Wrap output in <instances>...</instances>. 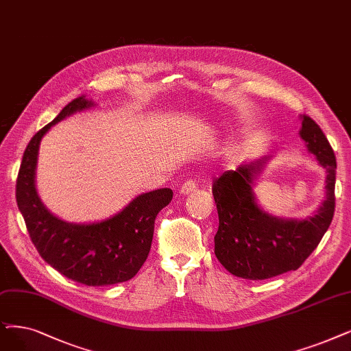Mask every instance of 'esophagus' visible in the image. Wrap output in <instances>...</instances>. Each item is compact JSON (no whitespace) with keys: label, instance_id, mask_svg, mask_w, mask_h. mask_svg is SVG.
I'll return each instance as SVG.
<instances>
[{"label":"esophagus","instance_id":"esophagus-1","mask_svg":"<svg viewBox=\"0 0 351 351\" xmlns=\"http://www.w3.org/2000/svg\"><path fill=\"white\" fill-rule=\"evenodd\" d=\"M180 191H181V194H184V195L186 194H193V193L197 191V184H195V181L189 180V181H186L183 186H181Z\"/></svg>","mask_w":351,"mask_h":351}]
</instances>
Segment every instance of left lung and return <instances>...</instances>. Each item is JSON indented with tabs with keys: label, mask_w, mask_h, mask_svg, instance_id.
<instances>
[{
	"label": "left lung",
	"mask_w": 351,
	"mask_h": 351,
	"mask_svg": "<svg viewBox=\"0 0 351 351\" xmlns=\"http://www.w3.org/2000/svg\"><path fill=\"white\" fill-rule=\"evenodd\" d=\"M300 131L308 151L326 168V200L317 215L304 220L279 219L258 206L254 183L268 158L241 165L213 181V197L219 213L215 254L230 274L239 278L268 279L297 271L318 246L330 228L335 208L334 151L324 132L308 115Z\"/></svg>",
	"instance_id": "left-lung-1"
}]
</instances>
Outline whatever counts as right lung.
Here are the masks:
<instances>
[{"label": "right lung", "mask_w": 351, "mask_h": 351, "mask_svg": "<svg viewBox=\"0 0 351 351\" xmlns=\"http://www.w3.org/2000/svg\"><path fill=\"white\" fill-rule=\"evenodd\" d=\"M93 106L86 96L67 104L27 145L17 177L16 197L30 239L40 256L75 282L105 287L130 281L148 258L154 223L171 202V189H158L135 197L106 220L76 224L51 215L36 190V167L41 138L66 117Z\"/></svg>", "instance_id": "obj_1"}]
</instances>
